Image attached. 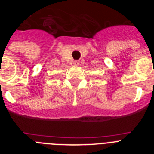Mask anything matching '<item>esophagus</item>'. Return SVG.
<instances>
[{
    "instance_id": "obj_1",
    "label": "esophagus",
    "mask_w": 154,
    "mask_h": 154,
    "mask_svg": "<svg viewBox=\"0 0 154 154\" xmlns=\"http://www.w3.org/2000/svg\"><path fill=\"white\" fill-rule=\"evenodd\" d=\"M74 65H75V66H78V65H79V61H75Z\"/></svg>"
}]
</instances>
